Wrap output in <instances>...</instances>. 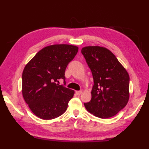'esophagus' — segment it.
<instances>
[{"label":"esophagus","mask_w":149,"mask_h":149,"mask_svg":"<svg viewBox=\"0 0 149 149\" xmlns=\"http://www.w3.org/2000/svg\"><path fill=\"white\" fill-rule=\"evenodd\" d=\"M75 93H76V94L77 95H80L82 93V91L80 90V91H75Z\"/></svg>","instance_id":"34e87169"}]
</instances>
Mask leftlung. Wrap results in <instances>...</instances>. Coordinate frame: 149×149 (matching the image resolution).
I'll use <instances>...</instances> for the list:
<instances>
[{"label":"left lung","instance_id":"obj_1","mask_svg":"<svg viewBox=\"0 0 149 149\" xmlns=\"http://www.w3.org/2000/svg\"><path fill=\"white\" fill-rule=\"evenodd\" d=\"M92 73L91 99L84 103L88 112L100 118L116 115L128 102L129 75L116 56L105 47L88 46L81 50Z\"/></svg>","mask_w":149,"mask_h":149}]
</instances>
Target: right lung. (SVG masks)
Listing matches in <instances>:
<instances>
[{"label": "right lung", "mask_w": 149, "mask_h": 149, "mask_svg": "<svg viewBox=\"0 0 149 149\" xmlns=\"http://www.w3.org/2000/svg\"><path fill=\"white\" fill-rule=\"evenodd\" d=\"M78 47L60 44L44 47L25 66L22 73V95L30 109L43 120L61 116L74 96L66 88L65 72L74 58ZM64 80L59 85L58 79Z\"/></svg>", "instance_id": "add662e5"}]
</instances>
